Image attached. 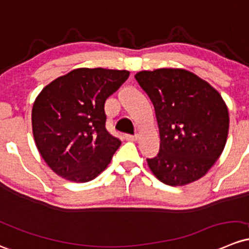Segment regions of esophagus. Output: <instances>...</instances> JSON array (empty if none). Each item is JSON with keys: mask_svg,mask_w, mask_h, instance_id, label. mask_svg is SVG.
Wrapping results in <instances>:
<instances>
[{"mask_svg": "<svg viewBox=\"0 0 249 249\" xmlns=\"http://www.w3.org/2000/svg\"><path fill=\"white\" fill-rule=\"evenodd\" d=\"M125 140L126 141H131V142H135L137 140V136H132V135H125Z\"/></svg>", "mask_w": 249, "mask_h": 249, "instance_id": "esophagus-1", "label": "esophagus"}]
</instances>
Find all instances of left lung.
I'll use <instances>...</instances> for the list:
<instances>
[{
  "label": "left lung",
  "mask_w": 249,
  "mask_h": 249,
  "mask_svg": "<svg viewBox=\"0 0 249 249\" xmlns=\"http://www.w3.org/2000/svg\"><path fill=\"white\" fill-rule=\"evenodd\" d=\"M154 105L160 151L146 159L163 184L184 186L203 178L221 156L229 131L228 107L210 83L188 70L161 68L135 75Z\"/></svg>",
  "instance_id": "8db88e82"
}]
</instances>
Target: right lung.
Segmentation results:
<instances>
[{"label": "right lung", "mask_w": 249, "mask_h": 249, "mask_svg": "<svg viewBox=\"0 0 249 249\" xmlns=\"http://www.w3.org/2000/svg\"><path fill=\"white\" fill-rule=\"evenodd\" d=\"M129 75L127 70L78 68L38 94L32 108L33 137L57 175L87 182L106 169L122 142L105 126V101Z\"/></svg>", "instance_id": "add662e5"}]
</instances>
